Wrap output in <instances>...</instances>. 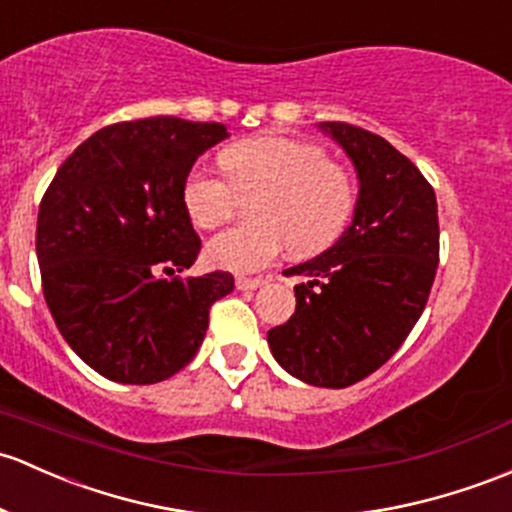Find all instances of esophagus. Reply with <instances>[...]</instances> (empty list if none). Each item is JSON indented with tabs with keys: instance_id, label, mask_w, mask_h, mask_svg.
Masks as SVG:
<instances>
[{
	"instance_id": "obj_1",
	"label": "esophagus",
	"mask_w": 512,
	"mask_h": 512,
	"mask_svg": "<svg viewBox=\"0 0 512 512\" xmlns=\"http://www.w3.org/2000/svg\"><path fill=\"white\" fill-rule=\"evenodd\" d=\"M266 283V278H246V276H239L236 278V288L239 290H256V288H261V285Z\"/></svg>"
}]
</instances>
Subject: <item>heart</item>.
Wrapping results in <instances>:
<instances>
[{
	"label": "heart",
	"mask_w": 512,
	"mask_h": 512,
	"mask_svg": "<svg viewBox=\"0 0 512 512\" xmlns=\"http://www.w3.org/2000/svg\"><path fill=\"white\" fill-rule=\"evenodd\" d=\"M222 175L195 166L183 185L192 224L212 229L249 205V227H232L205 244V261L232 273L261 271L288 244L295 256H315L342 236L354 214V183L320 146L285 136H254L219 156Z\"/></svg>",
	"instance_id": "b5f03b06"
}]
</instances>
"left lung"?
I'll return each instance as SVG.
<instances>
[{"label": "left lung", "instance_id": "1", "mask_svg": "<svg viewBox=\"0 0 512 512\" xmlns=\"http://www.w3.org/2000/svg\"><path fill=\"white\" fill-rule=\"evenodd\" d=\"M359 178L354 219L324 254L283 271L295 315L268 332L290 376L346 388L381 368L425 310L439 263L437 197L425 175L386 139L344 122H322Z\"/></svg>", "mask_w": 512, "mask_h": 512}]
</instances>
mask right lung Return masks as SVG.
Listing matches in <instances>:
<instances>
[{"label": "right lung", "mask_w": 512, "mask_h": 512, "mask_svg": "<svg viewBox=\"0 0 512 512\" xmlns=\"http://www.w3.org/2000/svg\"><path fill=\"white\" fill-rule=\"evenodd\" d=\"M227 126L151 117L104 126L65 158L38 207L43 298L70 349L117 383L166 381L192 361L210 307L234 290L224 271L173 276L200 236L183 205L197 158Z\"/></svg>", "instance_id": "obj_1"}]
</instances>
